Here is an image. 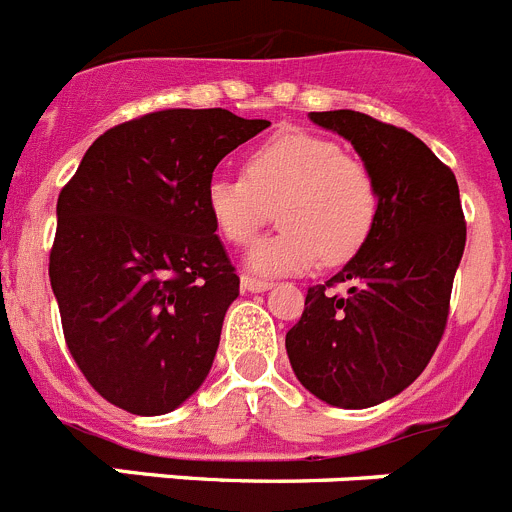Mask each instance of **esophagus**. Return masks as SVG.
<instances>
[{"label":"esophagus","mask_w":512,"mask_h":512,"mask_svg":"<svg viewBox=\"0 0 512 512\" xmlns=\"http://www.w3.org/2000/svg\"><path fill=\"white\" fill-rule=\"evenodd\" d=\"M241 287H243V292H266V289L274 287V282H269V279L243 277L241 279Z\"/></svg>","instance_id":"esophagus-1"}]
</instances>
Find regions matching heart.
Here are the masks:
<instances>
[{"label":"heart","mask_w":512,"mask_h":512,"mask_svg":"<svg viewBox=\"0 0 512 512\" xmlns=\"http://www.w3.org/2000/svg\"><path fill=\"white\" fill-rule=\"evenodd\" d=\"M205 205L215 230L246 246L277 205L282 228L253 243L248 266L259 274H297L318 259L343 264L366 243L379 210L372 171L338 140L284 130L253 148L243 176H212Z\"/></svg>","instance_id":"b5f03b06"}]
</instances>
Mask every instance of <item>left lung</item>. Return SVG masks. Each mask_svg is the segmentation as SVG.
I'll list each match as a JSON object with an SVG mask.
<instances>
[{"mask_svg":"<svg viewBox=\"0 0 512 512\" xmlns=\"http://www.w3.org/2000/svg\"><path fill=\"white\" fill-rule=\"evenodd\" d=\"M351 140L379 189L374 228L356 256L307 289L287 333L297 379L336 408H372L420 377L441 341L467 223L454 171L408 130L364 112H310ZM346 281L348 296L330 286Z\"/></svg>","mask_w":512,"mask_h":512,"instance_id":"obj_1","label":"left lung"}]
</instances>
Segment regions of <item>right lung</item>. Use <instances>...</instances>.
I'll use <instances>...</instances> for the list:
<instances>
[{
    "label": "right lung",
    "mask_w": 512,
    "mask_h": 512,
    "mask_svg": "<svg viewBox=\"0 0 512 512\" xmlns=\"http://www.w3.org/2000/svg\"><path fill=\"white\" fill-rule=\"evenodd\" d=\"M266 128L223 107L135 117L99 135L58 194L48 277L63 338L117 408L171 413L210 374L241 279L205 189Z\"/></svg>",
    "instance_id": "right-lung-1"
}]
</instances>
